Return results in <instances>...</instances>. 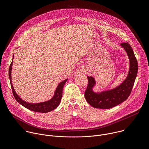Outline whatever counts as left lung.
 Segmentation results:
<instances>
[{"label":"left lung","mask_w":149,"mask_h":149,"mask_svg":"<svg viewBox=\"0 0 149 149\" xmlns=\"http://www.w3.org/2000/svg\"><path fill=\"white\" fill-rule=\"evenodd\" d=\"M121 46L125 49L130 61V68L126 79L116 88L95 93L93 88L96 82L92 77L88 76V84L85 91V98L89 104L94 108L109 109L113 108L126 100L132 92L137 74L138 64L134 52L129 42L121 43Z\"/></svg>","instance_id":"8db88e82"}]
</instances>
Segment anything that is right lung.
<instances>
[{"instance_id": "1", "label": "right lung", "mask_w": 149, "mask_h": 149, "mask_svg": "<svg viewBox=\"0 0 149 149\" xmlns=\"http://www.w3.org/2000/svg\"><path fill=\"white\" fill-rule=\"evenodd\" d=\"M12 64L13 62H12L10 65L9 66V79H10V86H11V88L12 90V93H13V95L15 97V98L16 99V100L22 105H23L24 107H25V108L33 111H35V112H39V113H48L49 111H51L52 110H54V109H55L59 105L61 100V98H62V90L63 88V86L65 84V82H67V81L68 80V79H65V80H63V81L61 82L58 86H57L56 90L55 91L54 95L53 96V97L47 101L45 102H39V103H29V102H27L24 100H22L21 99L18 95L16 93L13 85L12 84V81H11V71H12Z\"/></svg>"}]
</instances>
